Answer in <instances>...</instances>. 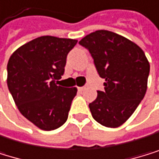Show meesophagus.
I'll list each match as a JSON object with an SVG mask.
<instances>
[{
  "instance_id": "1",
  "label": "esophagus",
  "mask_w": 159,
  "mask_h": 159,
  "mask_svg": "<svg viewBox=\"0 0 159 159\" xmlns=\"http://www.w3.org/2000/svg\"><path fill=\"white\" fill-rule=\"evenodd\" d=\"M85 89H86L85 87H79V88H78V91H80V92H83V91H84Z\"/></svg>"
}]
</instances>
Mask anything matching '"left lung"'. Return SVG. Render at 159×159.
<instances>
[{"label":"left lung","mask_w":159,"mask_h":159,"mask_svg":"<svg viewBox=\"0 0 159 159\" xmlns=\"http://www.w3.org/2000/svg\"><path fill=\"white\" fill-rule=\"evenodd\" d=\"M79 44L93 59L104 91L89 107L93 118L106 127H118L129 119L147 91L150 64L137 44L118 34L99 30L86 35Z\"/></svg>","instance_id":"obj_1"}]
</instances>
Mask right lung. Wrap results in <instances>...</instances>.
Returning <instances> with one entry per match:
<instances>
[{
    "label": "right lung",
    "mask_w": 159,
    "mask_h": 159,
    "mask_svg": "<svg viewBox=\"0 0 159 159\" xmlns=\"http://www.w3.org/2000/svg\"><path fill=\"white\" fill-rule=\"evenodd\" d=\"M76 39L44 35L19 47L7 62V87L20 113L42 130H54L68 117L75 87L56 84ZM58 82V81H57Z\"/></svg>",
    "instance_id": "right-lung-1"
}]
</instances>
